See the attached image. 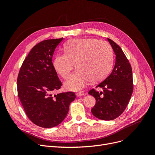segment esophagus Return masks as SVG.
<instances>
[{
	"instance_id": "1",
	"label": "esophagus",
	"mask_w": 155,
	"mask_h": 155,
	"mask_svg": "<svg viewBox=\"0 0 155 155\" xmlns=\"http://www.w3.org/2000/svg\"><path fill=\"white\" fill-rule=\"evenodd\" d=\"M84 95H85V93H84L83 92H78L76 94V96L78 97H81V96H83Z\"/></svg>"
}]
</instances>
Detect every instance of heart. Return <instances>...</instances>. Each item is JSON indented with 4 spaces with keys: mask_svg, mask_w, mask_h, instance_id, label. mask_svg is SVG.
<instances>
[{
    "mask_svg": "<svg viewBox=\"0 0 155 155\" xmlns=\"http://www.w3.org/2000/svg\"><path fill=\"white\" fill-rule=\"evenodd\" d=\"M64 53L56 55L53 65L63 78H67L74 67L77 68L64 83L70 91H78L91 80H101L109 74L113 63V53L109 43L91 38L73 39L64 45Z\"/></svg>",
    "mask_w": 155,
    "mask_h": 155,
    "instance_id": "1",
    "label": "heart"
}]
</instances>
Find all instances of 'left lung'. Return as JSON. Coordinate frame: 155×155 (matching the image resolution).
<instances>
[{
	"label": "left lung",
	"mask_w": 155,
	"mask_h": 155,
	"mask_svg": "<svg viewBox=\"0 0 155 155\" xmlns=\"http://www.w3.org/2000/svg\"><path fill=\"white\" fill-rule=\"evenodd\" d=\"M116 55V62L112 72L96 87L102 92L91 89L90 95L95 97L96 104L91 112L102 120H112L123 113L133 91L132 68L124 51L115 42L107 38Z\"/></svg>",
	"instance_id": "8db88e82"
}]
</instances>
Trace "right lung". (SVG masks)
Here are the masks:
<instances>
[{"label":"right lung","mask_w":155,"mask_h":155,"mask_svg":"<svg viewBox=\"0 0 155 155\" xmlns=\"http://www.w3.org/2000/svg\"><path fill=\"white\" fill-rule=\"evenodd\" d=\"M63 38L37 44L23 62L17 78V92L27 116L34 124L51 128L67 116L73 92L53 95L62 85L52 63L55 48Z\"/></svg>","instance_id":"right-lung-1"}]
</instances>
